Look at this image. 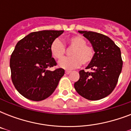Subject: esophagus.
Returning a JSON list of instances; mask_svg holds the SVG:
<instances>
[{
    "mask_svg": "<svg viewBox=\"0 0 131 131\" xmlns=\"http://www.w3.org/2000/svg\"><path fill=\"white\" fill-rule=\"evenodd\" d=\"M70 73H71V71H65L66 74H69Z\"/></svg>",
    "mask_w": 131,
    "mask_h": 131,
    "instance_id": "obj_1",
    "label": "esophagus"
}]
</instances>
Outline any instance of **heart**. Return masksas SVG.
<instances>
[{
	"instance_id": "heart-1",
	"label": "heart",
	"mask_w": 131,
	"mask_h": 131,
	"mask_svg": "<svg viewBox=\"0 0 131 131\" xmlns=\"http://www.w3.org/2000/svg\"><path fill=\"white\" fill-rule=\"evenodd\" d=\"M68 44L73 47L71 51V57L64 58L58 62V67L62 69L71 70L78 67L82 63L87 64L92 60L94 51L91 46L86 45V41L80 35L73 36L68 39ZM50 51L52 56L60 59L65 53V47L63 43L56 38L50 45Z\"/></svg>"
}]
</instances>
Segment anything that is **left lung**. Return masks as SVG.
I'll list each match as a JSON object with an SVG mask.
<instances>
[{"label":"left lung","mask_w":131,"mask_h":131,"mask_svg":"<svg viewBox=\"0 0 131 131\" xmlns=\"http://www.w3.org/2000/svg\"><path fill=\"white\" fill-rule=\"evenodd\" d=\"M78 32L90 42L94 56L86 67L92 71H80V80L74 84V87L86 99H101L112 93L121 73L123 62L120 49L104 35L92 31Z\"/></svg>","instance_id":"left-lung-1"}]
</instances>
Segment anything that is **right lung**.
I'll use <instances>...</instances> for the list:
<instances>
[{
	"label": "right lung",
	"instance_id": "obj_1",
	"mask_svg": "<svg viewBox=\"0 0 131 131\" xmlns=\"http://www.w3.org/2000/svg\"><path fill=\"white\" fill-rule=\"evenodd\" d=\"M64 30H41L28 34L17 42L11 56V80L17 91L28 99L39 101L49 97L64 74L56 65L50 45Z\"/></svg>",
	"mask_w": 131,
	"mask_h": 131
}]
</instances>
